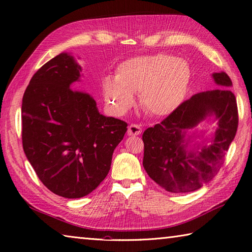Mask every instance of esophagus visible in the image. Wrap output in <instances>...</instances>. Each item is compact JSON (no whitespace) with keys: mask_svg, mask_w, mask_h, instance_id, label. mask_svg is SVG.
<instances>
[{"mask_svg":"<svg viewBox=\"0 0 252 252\" xmlns=\"http://www.w3.org/2000/svg\"><path fill=\"white\" fill-rule=\"evenodd\" d=\"M141 132H142L141 126L136 124H131L128 126V130H127L128 135H139Z\"/></svg>","mask_w":252,"mask_h":252,"instance_id":"34e87169","label":"esophagus"}]
</instances>
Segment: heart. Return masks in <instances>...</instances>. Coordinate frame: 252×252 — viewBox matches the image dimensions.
I'll return each mask as SVG.
<instances>
[{
	"label": "heart",
	"instance_id": "obj_1",
	"mask_svg": "<svg viewBox=\"0 0 252 252\" xmlns=\"http://www.w3.org/2000/svg\"><path fill=\"white\" fill-rule=\"evenodd\" d=\"M190 68L181 59L158 55L131 58L122 63L117 77L105 78L104 95L117 111L125 112L140 94L143 109L151 116H168L184 100L190 83Z\"/></svg>",
	"mask_w": 252,
	"mask_h": 252
}]
</instances>
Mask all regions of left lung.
I'll return each instance as SVG.
<instances>
[{
	"mask_svg": "<svg viewBox=\"0 0 252 252\" xmlns=\"http://www.w3.org/2000/svg\"><path fill=\"white\" fill-rule=\"evenodd\" d=\"M223 86L203 91L183 102L161 123L143 133V166L149 177L167 191L190 192L213 179L224 163L238 130V106L225 72L212 74ZM213 116L218 125L210 140L190 147L187 131ZM190 147V149L188 147Z\"/></svg>",
	"mask_w": 252,
	"mask_h": 252,
	"instance_id": "obj_1",
	"label": "left lung"
}]
</instances>
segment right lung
<instances>
[{
  "mask_svg": "<svg viewBox=\"0 0 252 252\" xmlns=\"http://www.w3.org/2000/svg\"><path fill=\"white\" fill-rule=\"evenodd\" d=\"M82 68L63 52L37 70L22 101L23 149L50 191L67 199L85 196L110 170L112 154L127 123L105 117L89 94L71 89Z\"/></svg>",
  "mask_w": 252,
  "mask_h": 252,
  "instance_id": "right-lung-1",
  "label": "right lung"
}]
</instances>
